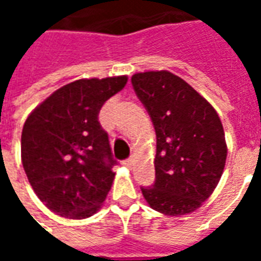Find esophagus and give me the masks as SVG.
<instances>
[{
    "instance_id": "34e87169",
    "label": "esophagus",
    "mask_w": 261,
    "mask_h": 261,
    "mask_svg": "<svg viewBox=\"0 0 261 261\" xmlns=\"http://www.w3.org/2000/svg\"><path fill=\"white\" fill-rule=\"evenodd\" d=\"M133 164H134V156H131V158L125 159L124 162H123V165H125L127 168H131V166H133Z\"/></svg>"
}]
</instances>
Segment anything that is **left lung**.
Wrapping results in <instances>:
<instances>
[{"label": "left lung", "mask_w": 261, "mask_h": 261, "mask_svg": "<svg viewBox=\"0 0 261 261\" xmlns=\"http://www.w3.org/2000/svg\"><path fill=\"white\" fill-rule=\"evenodd\" d=\"M156 133L155 181L141 187L149 207L165 215L196 211L213 194L226 161L215 109L180 76L148 71L131 76Z\"/></svg>", "instance_id": "obj_1"}]
</instances>
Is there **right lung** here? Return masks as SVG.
Returning a JSON list of instances; mask_svg holds the SVG:
<instances>
[{
  "mask_svg": "<svg viewBox=\"0 0 261 261\" xmlns=\"http://www.w3.org/2000/svg\"><path fill=\"white\" fill-rule=\"evenodd\" d=\"M125 84V75L74 81L26 119L20 140L23 169L40 201L60 217L88 218L108 196L117 162L97 116Z\"/></svg>",
  "mask_w": 261,
  "mask_h": 261,
  "instance_id": "add662e5",
  "label": "right lung"
}]
</instances>
